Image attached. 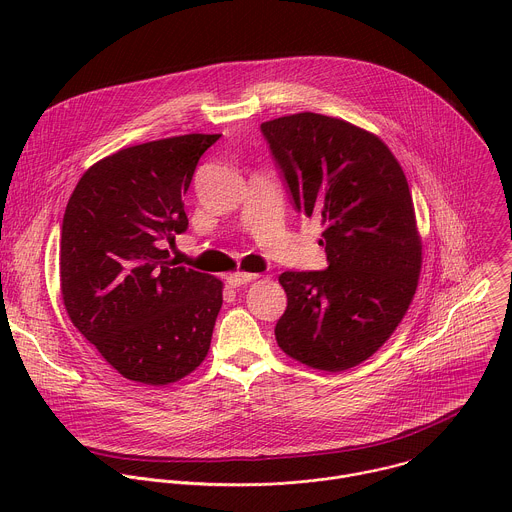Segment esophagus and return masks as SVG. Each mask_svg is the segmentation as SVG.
<instances>
[{"instance_id":"esophagus-1","label":"esophagus","mask_w":512,"mask_h":512,"mask_svg":"<svg viewBox=\"0 0 512 512\" xmlns=\"http://www.w3.org/2000/svg\"><path fill=\"white\" fill-rule=\"evenodd\" d=\"M257 277H259L257 273H243V271H237V273H231V275L227 277V281H229V285H233V287H241V285H247V283L255 281Z\"/></svg>"}]
</instances>
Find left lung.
Segmentation results:
<instances>
[{
    "mask_svg": "<svg viewBox=\"0 0 512 512\" xmlns=\"http://www.w3.org/2000/svg\"><path fill=\"white\" fill-rule=\"evenodd\" d=\"M291 204L324 227V271H285L279 348L308 367L346 371L383 346L421 269L407 178L387 145L342 119L298 113L261 123Z\"/></svg>",
    "mask_w": 512,
    "mask_h": 512,
    "instance_id": "left-lung-1",
    "label": "left lung"
}]
</instances>
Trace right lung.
I'll return each mask as SVG.
<instances>
[{
    "mask_svg": "<svg viewBox=\"0 0 512 512\" xmlns=\"http://www.w3.org/2000/svg\"><path fill=\"white\" fill-rule=\"evenodd\" d=\"M218 137L190 133L119 150L83 174L66 204L64 308L129 381L176 383L208 354L223 283L176 267L162 247L188 229L184 194Z\"/></svg>",
    "mask_w": 512,
    "mask_h": 512,
    "instance_id": "obj_1",
    "label": "right lung"
}]
</instances>
